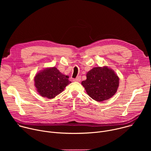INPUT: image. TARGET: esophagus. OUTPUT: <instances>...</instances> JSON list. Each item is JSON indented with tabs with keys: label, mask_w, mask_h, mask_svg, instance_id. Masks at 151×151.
<instances>
[{
	"label": "esophagus",
	"mask_w": 151,
	"mask_h": 151,
	"mask_svg": "<svg viewBox=\"0 0 151 151\" xmlns=\"http://www.w3.org/2000/svg\"><path fill=\"white\" fill-rule=\"evenodd\" d=\"M81 80V77L80 76L76 77L75 79H73V81H75V82H80Z\"/></svg>",
	"instance_id": "esophagus-1"
}]
</instances>
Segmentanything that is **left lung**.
<instances>
[{
    "label": "left lung",
    "instance_id": "8db88e82",
    "mask_svg": "<svg viewBox=\"0 0 151 151\" xmlns=\"http://www.w3.org/2000/svg\"><path fill=\"white\" fill-rule=\"evenodd\" d=\"M119 80L112 69L106 66L97 67L87 73V79L81 83L90 97L97 101H103L116 93Z\"/></svg>",
    "mask_w": 151,
    "mask_h": 151
}]
</instances>
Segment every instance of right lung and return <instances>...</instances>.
<instances>
[{"mask_svg":"<svg viewBox=\"0 0 151 151\" xmlns=\"http://www.w3.org/2000/svg\"><path fill=\"white\" fill-rule=\"evenodd\" d=\"M68 78L69 76L63 75L54 67L47 68L36 74L35 85L41 96L53 99L71 83Z\"/></svg>","mask_w":151,"mask_h":151,"instance_id":"add662e5","label":"right lung"}]
</instances>
